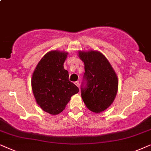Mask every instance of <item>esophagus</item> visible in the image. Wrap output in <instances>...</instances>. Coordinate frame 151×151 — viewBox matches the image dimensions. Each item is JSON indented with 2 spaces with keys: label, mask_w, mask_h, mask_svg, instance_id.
<instances>
[{
  "label": "esophagus",
  "mask_w": 151,
  "mask_h": 151,
  "mask_svg": "<svg viewBox=\"0 0 151 151\" xmlns=\"http://www.w3.org/2000/svg\"><path fill=\"white\" fill-rule=\"evenodd\" d=\"M74 84H75L77 87H79V81H75L74 82Z\"/></svg>",
  "instance_id": "1"
}]
</instances>
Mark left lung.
Here are the masks:
<instances>
[{"label": "left lung", "instance_id": "8db88e82", "mask_svg": "<svg viewBox=\"0 0 151 151\" xmlns=\"http://www.w3.org/2000/svg\"><path fill=\"white\" fill-rule=\"evenodd\" d=\"M85 73L81 88L82 99L92 112L99 113L114 101L118 90L117 76L105 56L100 52L79 51Z\"/></svg>", "mask_w": 151, "mask_h": 151}]
</instances>
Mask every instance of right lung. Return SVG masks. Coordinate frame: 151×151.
<instances>
[{"instance_id": "add662e5", "label": "right lung", "mask_w": 151, "mask_h": 151, "mask_svg": "<svg viewBox=\"0 0 151 151\" xmlns=\"http://www.w3.org/2000/svg\"><path fill=\"white\" fill-rule=\"evenodd\" d=\"M68 52L52 50L43 56L32 77V88L36 101L42 110L55 115L65 109L72 95L79 92L69 81L63 63Z\"/></svg>"}]
</instances>
